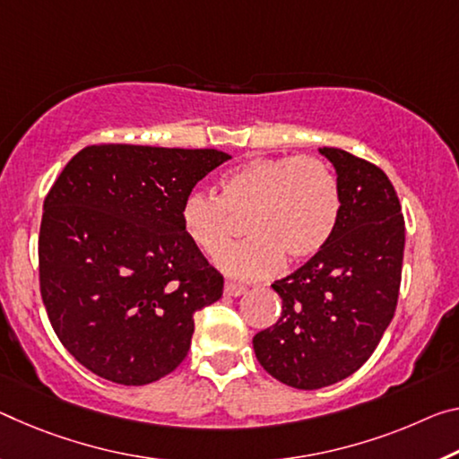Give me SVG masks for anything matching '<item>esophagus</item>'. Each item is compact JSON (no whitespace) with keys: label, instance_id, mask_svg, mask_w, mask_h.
I'll return each mask as SVG.
<instances>
[{"label":"esophagus","instance_id":"obj_1","mask_svg":"<svg viewBox=\"0 0 459 459\" xmlns=\"http://www.w3.org/2000/svg\"><path fill=\"white\" fill-rule=\"evenodd\" d=\"M247 292V288L243 283H237V281H227L224 283V294L227 296H241Z\"/></svg>","mask_w":459,"mask_h":459}]
</instances>
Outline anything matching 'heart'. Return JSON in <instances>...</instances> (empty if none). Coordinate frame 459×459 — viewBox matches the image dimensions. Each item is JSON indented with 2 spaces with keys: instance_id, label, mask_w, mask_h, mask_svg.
Listing matches in <instances>:
<instances>
[{
  "instance_id": "heart-1",
  "label": "heart",
  "mask_w": 459,
  "mask_h": 459,
  "mask_svg": "<svg viewBox=\"0 0 459 459\" xmlns=\"http://www.w3.org/2000/svg\"><path fill=\"white\" fill-rule=\"evenodd\" d=\"M235 218L253 237L218 259L224 272L251 280L316 257L341 218V187L331 165L315 155L253 157L221 179V195L192 192L181 204V227L210 257L235 237Z\"/></svg>"
}]
</instances>
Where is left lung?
Here are the masks:
<instances>
[{
    "label": "left lung",
    "mask_w": 459,
    "mask_h": 459,
    "mask_svg": "<svg viewBox=\"0 0 459 459\" xmlns=\"http://www.w3.org/2000/svg\"><path fill=\"white\" fill-rule=\"evenodd\" d=\"M337 171L341 218L333 241L272 283L280 321L253 337L257 361L275 380L316 390L369 359L394 316L404 255V216L380 167L323 147Z\"/></svg>",
    "instance_id": "left-lung-1"
}]
</instances>
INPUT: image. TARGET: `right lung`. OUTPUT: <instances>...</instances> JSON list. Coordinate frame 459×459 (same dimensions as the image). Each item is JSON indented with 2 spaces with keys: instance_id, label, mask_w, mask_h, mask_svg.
Wrapping results in <instances>:
<instances>
[{
  "instance_id": "obj_1",
  "label": "right lung",
  "mask_w": 459,
  "mask_h": 459,
  "mask_svg": "<svg viewBox=\"0 0 459 459\" xmlns=\"http://www.w3.org/2000/svg\"><path fill=\"white\" fill-rule=\"evenodd\" d=\"M230 155L216 149L90 144L45 198L40 294L63 347L104 380L143 386L192 345L194 312L224 278L181 227V204Z\"/></svg>"
}]
</instances>
